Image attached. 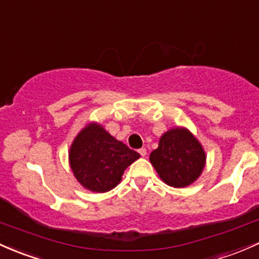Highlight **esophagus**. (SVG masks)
Wrapping results in <instances>:
<instances>
[{
    "label": "esophagus",
    "instance_id": "obj_1",
    "mask_svg": "<svg viewBox=\"0 0 259 259\" xmlns=\"http://www.w3.org/2000/svg\"><path fill=\"white\" fill-rule=\"evenodd\" d=\"M138 153H140V154L142 155V157H144V155L147 154V149H146V148H141V149H138Z\"/></svg>",
    "mask_w": 259,
    "mask_h": 259
}]
</instances>
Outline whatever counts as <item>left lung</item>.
<instances>
[{
  "instance_id": "8db88e82",
  "label": "left lung",
  "mask_w": 259,
  "mask_h": 259,
  "mask_svg": "<svg viewBox=\"0 0 259 259\" xmlns=\"http://www.w3.org/2000/svg\"><path fill=\"white\" fill-rule=\"evenodd\" d=\"M149 159L164 183L184 188L199 178L206 158L201 144L188 130L174 128L164 133Z\"/></svg>"
}]
</instances>
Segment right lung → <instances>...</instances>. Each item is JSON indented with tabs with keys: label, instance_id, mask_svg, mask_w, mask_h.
I'll use <instances>...</instances> for the list:
<instances>
[{
	"label": "right lung",
	"instance_id": "obj_1",
	"mask_svg": "<svg viewBox=\"0 0 259 259\" xmlns=\"http://www.w3.org/2000/svg\"><path fill=\"white\" fill-rule=\"evenodd\" d=\"M138 158L137 152L96 123L89 124L77 135L69 154L71 169L80 184L96 193L115 188L124 169Z\"/></svg>",
	"mask_w": 259,
	"mask_h": 259
}]
</instances>
